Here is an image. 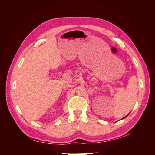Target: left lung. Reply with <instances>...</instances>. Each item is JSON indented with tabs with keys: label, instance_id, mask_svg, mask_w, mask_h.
<instances>
[{
	"label": "left lung",
	"instance_id": "left-lung-1",
	"mask_svg": "<svg viewBox=\"0 0 155 155\" xmlns=\"http://www.w3.org/2000/svg\"><path fill=\"white\" fill-rule=\"evenodd\" d=\"M127 116H128V115H127V116H126L125 117V118H126V117H127Z\"/></svg>",
	"mask_w": 155,
	"mask_h": 155
}]
</instances>
